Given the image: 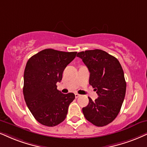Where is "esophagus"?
Wrapping results in <instances>:
<instances>
[{"label":"esophagus","instance_id":"1","mask_svg":"<svg viewBox=\"0 0 147 147\" xmlns=\"http://www.w3.org/2000/svg\"><path fill=\"white\" fill-rule=\"evenodd\" d=\"M80 96V95L79 94H75V98H79Z\"/></svg>","mask_w":147,"mask_h":147}]
</instances>
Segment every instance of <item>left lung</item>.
<instances>
[{
  "instance_id": "1",
  "label": "left lung",
  "mask_w": 147,
  "mask_h": 147,
  "mask_svg": "<svg viewBox=\"0 0 147 147\" xmlns=\"http://www.w3.org/2000/svg\"><path fill=\"white\" fill-rule=\"evenodd\" d=\"M90 72L89 83L95 88L98 98H89L83 108L85 119L94 125L102 127L117 117L126 91L123 68L117 59L100 49L87 50L77 53Z\"/></svg>"
}]
</instances>
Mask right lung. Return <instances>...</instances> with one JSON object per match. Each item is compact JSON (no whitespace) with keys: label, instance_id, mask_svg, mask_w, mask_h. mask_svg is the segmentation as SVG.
Wrapping results in <instances>:
<instances>
[{"label":"right lung","instance_id":"right-lung-1","mask_svg":"<svg viewBox=\"0 0 147 147\" xmlns=\"http://www.w3.org/2000/svg\"><path fill=\"white\" fill-rule=\"evenodd\" d=\"M77 52L42 50L29 59L24 74L23 93L26 103L37 121L53 127L64 121L73 93L62 94L57 90L65 68Z\"/></svg>","mask_w":147,"mask_h":147}]
</instances>
